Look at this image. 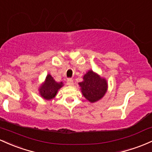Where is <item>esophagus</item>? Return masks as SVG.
<instances>
[{"label": "esophagus", "mask_w": 152, "mask_h": 152, "mask_svg": "<svg viewBox=\"0 0 152 152\" xmlns=\"http://www.w3.org/2000/svg\"><path fill=\"white\" fill-rule=\"evenodd\" d=\"M67 84L69 85V86H72L73 84V80L72 79H71V78H69V79H67Z\"/></svg>", "instance_id": "1"}]
</instances>
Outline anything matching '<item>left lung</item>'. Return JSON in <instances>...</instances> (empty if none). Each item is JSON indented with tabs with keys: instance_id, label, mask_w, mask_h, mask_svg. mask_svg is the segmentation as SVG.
I'll return each mask as SVG.
<instances>
[{
	"instance_id": "obj_1",
	"label": "left lung",
	"mask_w": 152,
	"mask_h": 152,
	"mask_svg": "<svg viewBox=\"0 0 152 152\" xmlns=\"http://www.w3.org/2000/svg\"><path fill=\"white\" fill-rule=\"evenodd\" d=\"M84 81L79 83L81 92L84 97L91 102L100 99L106 93L107 84L106 80L99 75L89 71L84 76Z\"/></svg>"
}]
</instances>
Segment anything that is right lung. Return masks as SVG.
I'll return each instance as SVG.
<instances>
[{
  "instance_id": "right-lung-1",
  "label": "right lung",
  "mask_w": 152,
  "mask_h": 152,
  "mask_svg": "<svg viewBox=\"0 0 152 152\" xmlns=\"http://www.w3.org/2000/svg\"><path fill=\"white\" fill-rule=\"evenodd\" d=\"M63 82L58 83L50 74L47 76L45 81L39 89L41 96L45 99H51L55 97L60 88L62 87Z\"/></svg>"
}]
</instances>
